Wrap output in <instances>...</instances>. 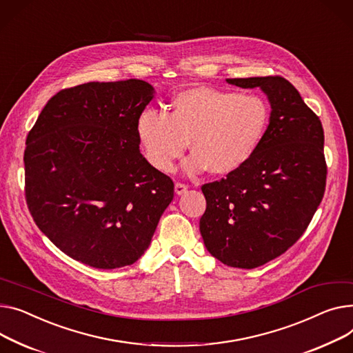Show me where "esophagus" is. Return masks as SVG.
I'll use <instances>...</instances> for the list:
<instances>
[{
  "label": "esophagus",
  "mask_w": 353,
  "mask_h": 353,
  "mask_svg": "<svg viewBox=\"0 0 353 353\" xmlns=\"http://www.w3.org/2000/svg\"><path fill=\"white\" fill-rule=\"evenodd\" d=\"M174 192H176L177 196H181V194H184L187 192V185L183 184V183H176L174 184Z\"/></svg>",
  "instance_id": "esophagus-1"
}]
</instances>
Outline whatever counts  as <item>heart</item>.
<instances>
[{
	"label": "heart",
	"instance_id": "heart-1",
	"mask_svg": "<svg viewBox=\"0 0 353 353\" xmlns=\"http://www.w3.org/2000/svg\"><path fill=\"white\" fill-rule=\"evenodd\" d=\"M270 119V105L260 95L196 86L179 92L169 113L140 112L136 134L145 157L159 172H172L190 140L194 154L185 161L187 173L208 169L227 176L252 159Z\"/></svg>",
	"mask_w": 353,
	"mask_h": 353
}]
</instances>
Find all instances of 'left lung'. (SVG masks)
Returning <instances> with one entry per match:
<instances>
[{"instance_id": "1", "label": "left lung", "mask_w": 353, "mask_h": 353, "mask_svg": "<svg viewBox=\"0 0 353 353\" xmlns=\"http://www.w3.org/2000/svg\"><path fill=\"white\" fill-rule=\"evenodd\" d=\"M227 82L261 88L271 119L263 143L244 168L201 187L207 207L200 232L219 261L251 270L284 254L311 223L326 184L323 129L285 78Z\"/></svg>"}]
</instances>
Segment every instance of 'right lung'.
<instances>
[{
    "label": "right lung",
    "instance_id": "right-lung-1",
    "mask_svg": "<svg viewBox=\"0 0 353 353\" xmlns=\"http://www.w3.org/2000/svg\"><path fill=\"white\" fill-rule=\"evenodd\" d=\"M153 97V86L140 79L62 89L28 133L30 213L82 264L113 270L136 263L173 200V180L139 150L136 119Z\"/></svg>",
    "mask_w": 353,
    "mask_h": 353
}]
</instances>
